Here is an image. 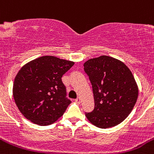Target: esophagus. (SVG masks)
Masks as SVG:
<instances>
[{"label":"esophagus","mask_w":154,"mask_h":154,"mask_svg":"<svg viewBox=\"0 0 154 154\" xmlns=\"http://www.w3.org/2000/svg\"><path fill=\"white\" fill-rule=\"evenodd\" d=\"M75 101H76V103H81V99H80V97H78V98L76 99Z\"/></svg>","instance_id":"34e87169"}]
</instances>
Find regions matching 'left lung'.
<instances>
[{"label":"left lung","instance_id":"8db88e82","mask_svg":"<svg viewBox=\"0 0 154 154\" xmlns=\"http://www.w3.org/2000/svg\"><path fill=\"white\" fill-rule=\"evenodd\" d=\"M93 87L95 107L86 113L93 125L109 128L122 122L133 109L138 87L130 69L119 60L102 55L84 64Z\"/></svg>","mask_w":154,"mask_h":154}]
</instances>
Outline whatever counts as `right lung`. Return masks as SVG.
<instances>
[{
	"label": "right lung",
	"instance_id": "right-lung-1",
	"mask_svg": "<svg viewBox=\"0 0 154 154\" xmlns=\"http://www.w3.org/2000/svg\"><path fill=\"white\" fill-rule=\"evenodd\" d=\"M74 64V61L47 55L21 67L14 80L13 95L26 119L44 126L63 116L71 102L66 98L61 77Z\"/></svg>",
	"mask_w": 154,
	"mask_h": 154
}]
</instances>
